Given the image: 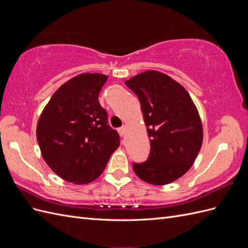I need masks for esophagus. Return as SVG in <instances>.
<instances>
[{"instance_id": "34e87169", "label": "esophagus", "mask_w": 248, "mask_h": 248, "mask_svg": "<svg viewBox=\"0 0 248 248\" xmlns=\"http://www.w3.org/2000/svg\"><path fill=\"white\" fill-rule=\"evenodd\" d=\"M118 131H119V133H120V136H125V133H126V126L124 125V126H122V127H120V128L118 129Z\"/></svg>"}]
</instances>
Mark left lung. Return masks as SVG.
Returning a JSON list of instances; mask_svg holds the SVG:
<instances>
[{"label": "left lung", "mask_w": 248, "mask_h": 248, "mask_svg": "<svg viewBox=\"0 0 248 248\" xmlns=\"http://www.w3.org/2000/svg\"><path fill=\"white\" fill-rule=\"evenodd\" d=\"M138 96L150 139V154L133 162L137 176L166 185L190 169L202 142L199 111L188 92L164 73L147 70L125 81Z\"/></svg>", "instance_id": "obj_1"}]
</instances>
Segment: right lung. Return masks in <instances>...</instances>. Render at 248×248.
<instances>
[{
	"label": "right lung",
	"mask_w": 248,
	"mask_h": 248,
	"mask_svg": "<svg viewBox=\"0 0 248 248\" xmlns=\"http://www.w3.org/2000/svg\"><path fill=\"white\" fill-rule=\"evenodd\" d=\"M108 77L81 73L66 81L51 96L37 124L42 157L68 182L87 184L98 178L120 145L108 112L98 101Z\"/></svg>",
	"instance_id": "1"
}]
</instances>
